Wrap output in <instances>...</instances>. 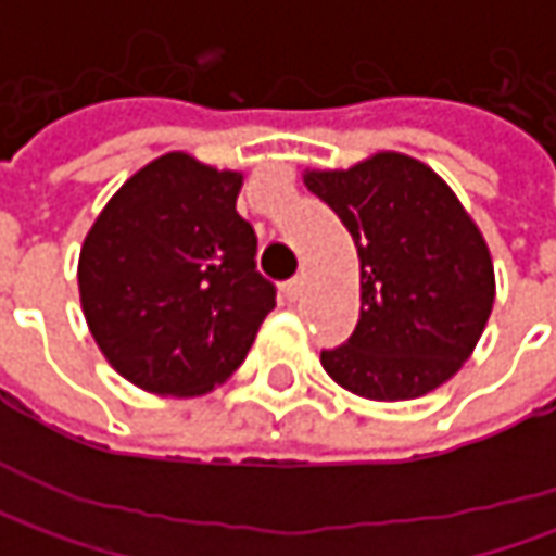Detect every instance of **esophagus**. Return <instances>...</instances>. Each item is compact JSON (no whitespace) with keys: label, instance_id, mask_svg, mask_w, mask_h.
<instances>
[{"label":"esophagus","instance_id":"34e87169","mask_svg":"<svg viewBox=\"0 0 556 556\" xmlns=\"http://www.w3.org/2000/svg\"><path fill=\"white\" fill-rule=\"evenodd\" d=\"M285 296H288L290 303H296L303 296V278H290L288 285H285Z\"/></svg>","mask_w":556,"mask_h":556}]
</instances>
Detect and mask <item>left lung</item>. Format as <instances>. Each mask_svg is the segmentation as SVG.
<instances>
[{
	"mask_svg": "<svg viewBox=\"0 0 556 556\" xmlns=\"http://www.w3.org/2000/svg\"><path fill=\"white\" fill-rule=\"evenodd\" d=\"M303 182L350 228L362 268L353 337L321 350L343 390L402 402L442 387L480 343L495 303L485 238L427 163L380 151Z\"/></svg>",
	"mask_w": 556,
	"mask_h": 556,
	"instance_id": "8db88e82",
	"label": "left lung"
}]
</instances>
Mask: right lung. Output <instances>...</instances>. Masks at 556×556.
I'll return each mask as SVG.
<instances>
[{
	"label": "right lung",
	"instance_id": "1",
	"mask_svg": "<svg viewBox=\"0 0 556 556\" xmlns=\"http://www.w3.org/2000/svg\"><path fill=\"white\" fill-rule=\"evenodd\" d=\"M244 176L169 151L126 179L79 250V303L98 350L129 383L201 395L225 383L275 309Z\"/></svg>",
	"mask_w": 556,
	"mask_h": 556
}]
</instances>
